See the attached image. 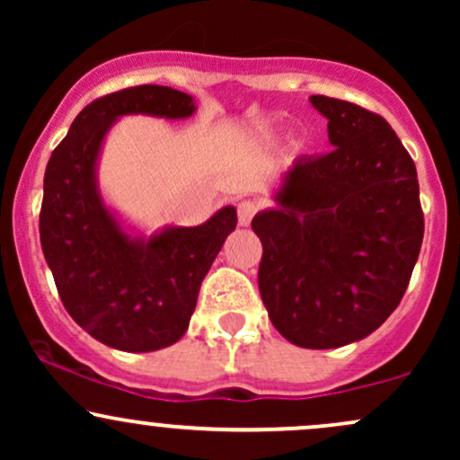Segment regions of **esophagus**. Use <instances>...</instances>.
<instances>
[{
    "label": "esophagus",
    "instance_id": "obj_1",
    "mask_svg": "<svg viewBox=\"0 0 460 460\" xmlns=\"http://www.w3.org/2000/svg\"><path fill=\"white\" fill-rule=\"evenodd\" d=\"M257 214V205L252 203V200H240L237 203V220H240V225H251L252 216Z\"/></svg>",
    "mask_w": 460,
    "mask_h": 460
}]
</instances>
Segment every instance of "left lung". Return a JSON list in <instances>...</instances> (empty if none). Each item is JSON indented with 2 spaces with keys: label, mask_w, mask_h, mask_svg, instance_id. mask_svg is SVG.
Segmentation results:
<instances>
[{
  "label": "left lung",
  "mask_w": 460,
  "mask_h": 460,
  "mask_svg": "<svg viewBox=\"0 0 460 460\" xmlns=\"http://www.w3.org/2000/svg\"><path fill=\"white\" fill-rule=\"evenodd\" d=\"M332 149L298 157L257 214L260 294L274 329L300 348H340L376 331L413 274L424 212L415 164L381 114L314 94Z\"/></svg>",
  "instance_id": "obj_1"
}]
</instances>
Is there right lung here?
I'll list each match as a JSON object with an SVG mask.
<instances>
[{
	"label": "right lung",
	"mask_w": 460,
	"mask_h": 460,
	"mask_svg": "<svg viewBox=\"0 0 460 460\" xmlns=\"http://www.w3.org/2000/svg\"><path fill=\"white\" fill-rule=\"evenodd\" d=\"M192 97L168 86L123 88L94 99L51 153L40 205V246L62 305L88 335L125 352L175 344L188 331L209 266L235 229L234 208L205 225L168 226L134 240L103 208L94 164L123 114L186 119Z\"/></svg>",
	"instance_id": "add662e5"
}]
</instances>
